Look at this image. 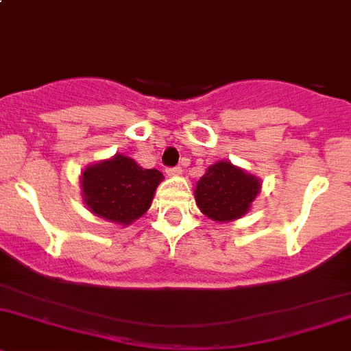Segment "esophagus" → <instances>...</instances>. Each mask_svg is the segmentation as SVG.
<instances>
[{
  "instance_id": "1",
  "label": "esophagus",
  "mask_w": 351,
  "mask_h": 351,
  "mask_svg": "<svg viewBox=\"0 0 351 351\" xmlns=\"http://www.w3.org/2000/svg\"><path fill=\"white\" fill-rule=\"evenodd\" d=\"M166 173H168L169 176L180 175V173H182V168H180V166H171V168H166Z\"/></svg>"
}]
</instances>
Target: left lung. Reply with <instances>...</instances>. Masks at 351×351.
<instances>
[{
	"instance_id": "obj_1",
	"label": "left lung",
	"mask_w": 351,
	"mask_h": 351,
	"mask_svg": "<svg viewBox=\"0 0 351 351\" xmlns=\"http://www.w3.org/2000/svg\"><path fill=\"white\" fill-rule=\"evenodd\" d=\"M261 190V182L231 162L210 166L199 180L195 200L207 217L219 223L241 217Z\"/></svg>"
}]
</instances>
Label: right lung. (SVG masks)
<instances>
[{
  "label": "right lung",
  "mask_w": 351,
  "mask_h": 351,
  "mask_svg": "<svg viewBox=\"0 0 351 351\" xmlns=\"http://www.w3.org/2000/svg\"><path fill=\"white\" fill-rule=\"evenodd\" d=\"M161 180L162 173L158 169H144L134 159L117 154L82 173V190L94 214L130 224L151 207Z\"/></svg>",
  "instance_id": "1"
}]
</instances>
